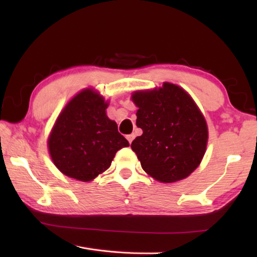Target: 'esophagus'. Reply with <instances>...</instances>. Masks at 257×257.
I'll return each mask as SVG.
<instances>
[{
	"label": "esophagus",
	"mask_w": 257,
	"mask_h": 257,
	"mask_svg": "<svg viewBox=\"0 0 257 257\" xmlns=\"http://www.w3.org/2000/svg\"><path fill=\"white\" fill-rule=\"evenodd\" d=\"M134 138H135V135H134V134H132V135H127V139H128V142L130 143V144H132V142L134 141Z\"/></svg>",
	"instance_id": "34e87169"
}]
</instances>
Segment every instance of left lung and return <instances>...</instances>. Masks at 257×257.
Returning a JSON list of instances; mask_svg holds the SVG:
<instances>
[{
    "label": "left lung",
    "mask_w": 257,
    "mask_h": 257,
    "mask_svg": "<svg viewBox=\"0 0 257 257\" xmlns=\"http://www.w3.org/2000/svg\"><path fill=\"white\" fill-rule=\"evenodd\" d=\"M137 127L143 135L132 149L142 168L161 182L188 177L206 150L207 125L196 104L179 86L164 82L162 88L136 92Z\"/></svg>",
    "instance_id": "left-lung-1"
}]
</instances>
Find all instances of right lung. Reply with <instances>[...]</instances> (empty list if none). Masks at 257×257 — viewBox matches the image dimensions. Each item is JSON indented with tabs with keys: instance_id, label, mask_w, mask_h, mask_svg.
Segmentation results:
<instances>
[{
	"instance_id": "right-lung-1",
	"label": "right lung",
	"mask_w": 257,
	"mask_h": 257,
	"mask_svg": "<svg viewBox=\"0 0 257 257\" xmlns=\"http://www.w3.org/2000/svg\"><path fill=\"white\" fill-rule=\"evenodd\" d=\"M106 107L103 97L85 89L59 115L49 138V151L66 176L93 180L110 168L116 151L129 146L116 123L106 116Z\"/></svg>"
}]
</instances>
